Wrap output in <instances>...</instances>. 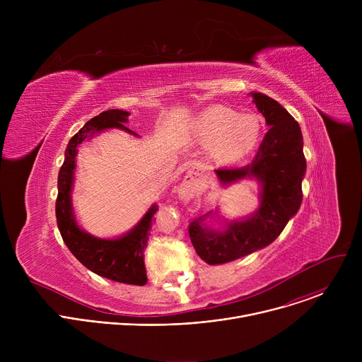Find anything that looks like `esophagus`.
Here are the masks:
<instances>
[{
    "mask_svg": "<svg viewBox=\"0 0 362 362\" xmlns=\"http://www.w3.org/2000/svg\"><path fill=\"white\" fill-rule=\"evenodd\" d=\"M204 176H206V168H204L203 165H194V166L189 170V173H187V176L185 177L182 186L189 187V189H192V190H196V189L202 187V185H203V182H204Z\"/></svg>",
    "mask_w": 362,
    "mask_h": 362,
    "instance_id": "obj_1",
    "label": "esophagus"
}]
</instances>
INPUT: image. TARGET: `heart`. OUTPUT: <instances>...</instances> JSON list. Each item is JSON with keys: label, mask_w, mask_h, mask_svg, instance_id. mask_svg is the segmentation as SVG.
Instances as JSON below:
<instances>
[{"label": "heart", "mask_w": 362, "mask_h": 362, "mask_svg": "<svg viewBox=\"0 0 362 362\" xmlns=\"http://www.w3.org/2000/svg\"><path fill=\"white\" fill-rule=\"evenodd\" d=\"M190 134L196 143L211 147V158L216 165L232 166L257 147L262 136V120L253 113L216 105L204 109L192 123Z\"/></svg>", "instance_id": "obj_1"}]
</instances>
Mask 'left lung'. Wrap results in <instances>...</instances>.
I'll list each match as a JSON object with an SVG mask.
<instances>
[{
  "label": "left lung",
  "instance_id": "left-lung-1",
  "mask_svg": "<svg viewBox=\"0 0 362 362\" xmlns=\"http://www.w3.org/2000/svg\"><path fill=\"white\" fill-rule=\"evenodd\" d=\"M257 112L269 127L252 163L215 170L221 185L253 180L259 189L257 209L247 216L229 219L219 206L194 219L189 236L196 253L209 265H222L271 245L298 214L302 180L306 172L302 132L295 119L269 95L252 91Z\"/></svg>",
  "mask_w": 362,
  "mask_h": 362
}]
</instances>
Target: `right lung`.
Listing matches in <instances>:
<instances>
[{
    "label": "right lung",
    "mask_w": 362,
    "mask_h": 362,
    "mask_svg": "<svg viewBox=\"0 0 362 362\" xmlns=\"http://www.w3.org/2000/svg\"><path fill=\"white\" fill-rule=\"evenodd\" d=\"M129 116L130 112L119 109L106 110L88 120L78 133L70 139L64 151V163L59 172L56 216L64 243L88 271L120 284L141 286L147 282L143 261L144 247L150 235L154 214L159 209L158 204L151 203L140 221L126 233L115 238H98L81 228L71 197L76 182L78 146L112 129H119L134 137H140L124 126L129 123Z\"/></svg>",
    "instance_id": "add662e5"
}]
</instances>
